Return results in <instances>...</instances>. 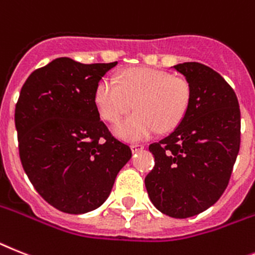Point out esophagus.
I'll list each match as a JSON object with an SVG mask.
<instances>
[{"mask_svg": "<svg viewBox=\"0 0 255 255\" xmlns=\"http://www.w3.org/2000/svg\"><path fill=\"white\" fill-rule=\"evenodd\" d=\"M131 147H132V151H134V153H136V151L142 150V149H144V145H142V144H132Z\"/></svg>", "mask_w": 255, "mask_h": 255, "instance_id": "1", "label": "esophagus"}]
</instances>
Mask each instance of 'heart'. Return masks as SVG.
<instances>
[{
	"instance_id": "obj_1",
	"label": "heart",
	"mask_w": 255,
	"mask_h": 255,
	"mask_svg": "<svg viewBox=\"0 0 255 255\" xmlns=\"http://www.w3.org/2000/svg\"><path fill=\"white\" fill-rule=\"evenodd\" d=\"M192 95V85L184 76L136 67L118 79H102L96 87L95 102L100 115L110 123L136 109L117 124L115 133L124 140L140 141L158 129L166 132L180 124L189 110Z\"/></svg>"
}]
</instances>
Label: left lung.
I'll list each match as a JSON object with an SVG mask.
<instances>
[{
	"instance_id": "1",
	"label": "left lung",
	"mask_w": 255,
	"mask_h": 255,
	"mask_svg": "<svg viewBox=\"0 0 255 255\" xmlns=\"http://www.w3.org/2000/svg\"><path fill=\"white\" fill-rule=\"evenodd\" d=\"M192 85V102L167 137L149 145L153 170L145 177L150 201L171 218H189L226 190L240 150L236 93L217 71L197 62L174 66Z\"/></svg>"
}]
</instances>
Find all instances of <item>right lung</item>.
Here are the masks:
<instances>
[{"label":"right lung","instance_id":"1","mask_svg":"<svg viewBox=\"0 0 255 255\" xmlns=\"http://www.w3.org/2000/svg\"><path fill=\"white\" fill-rule=\"evenodd\" d=\"M117 65L57 58L32 72L15 106L20 162L48 204L83 214L105 202L132 157L100 119L98 81Z\"/></svg>","mask_w":255,"mask_h":255}]
</instances>
